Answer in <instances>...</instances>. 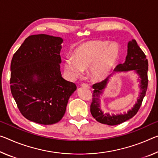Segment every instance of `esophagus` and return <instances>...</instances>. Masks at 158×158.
Masks as SVG:
<instances>
[{
  "label": "esophagus",
  "instance_id": "1",
  "mask_svg": "<svg viewBox=\"0 0 158 158\" xmlns=\"http://www.w3.org/2000/svg\"><path fill=\"white\" fill-rule=\"evenodd\" d=\"M82 87H84V88H86V89H91V86H90V85L87 84H83L81 85Z\"/></svg>",
  "mask_w": 158,
  "mask_h": 158
}]
</instances>
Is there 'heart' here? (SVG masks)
Returning <instances> with one entry per match:
<instances>
[{
  "label": "heart",
  "mask_w": 158,
  "mask_h": 158,
  "mask_svg": "<svg viewBox=\"0 0 158 158\" xmlns=\"http://www.w3.org/2000/svg\"><path fill=\"white\" fill-rule=\"evenodd\" d=\"M120 48L116 43L107 41H93L79 46L74 52V57L64 60V70L69 78L81 77L84 69L90 67V75L95 80L106 79L111 73L118 61Z\"/></svg>",
  "instance_id": "1"
}]
</instances>
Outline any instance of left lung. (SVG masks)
Masks as SVG:
<instances>
[{"label": "left lung", "mask_w": 158, "mask_h": 158, "mask_svg": "<svg viewBox=\"0 0 158 158\" xmlns=\"http://www.w3.org/2000/svg\"><path fill=\"white\" fill-rule=\"evenodd\" d=\"M148 62L146 55L143 52L140 47L138 46L136 40L132 39L129 41L127 45V56L123 64H119L114 69L116 72H127L129 71H134L139 76L140 82V93L138 97L137 102L131 110L124 114H110V113H104L101 107V95L107 88L110 79L107 77L103 81L93 85L94 89L93 93V100L91 105V113L100 123L107 125H117L124 122L127 120L131 119L139 111L141 106L144 96H146L148 87Z\"/></svg>", "instance_id": "8db88e82"}]
</instances>
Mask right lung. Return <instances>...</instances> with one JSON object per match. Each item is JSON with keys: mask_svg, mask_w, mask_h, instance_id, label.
Listing matches in <instances>:
<instances>
[{"mask_svg": "<svg viewBox=\"0 0 158 158\" xmlns=\"http://www.w3.org/2000/svg\"><path fill=\"white\" fill-rule=\"evenodd\" d=\"M63 39L31 35L13 55L10 90L19 111L36 123L56 124L64 116L74 83L62 77L60 56Z\"/></svg>", "mask_w": 158, "mask_h": 158, "instance_id": "obj_1", "label": "right lung"}]
</instances>
